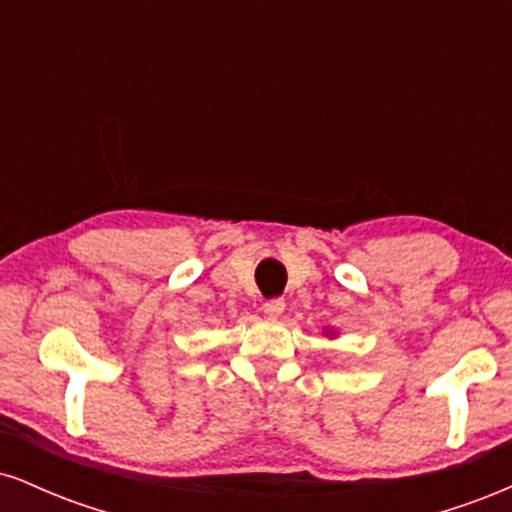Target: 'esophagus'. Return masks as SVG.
<instances>
[{"label": "esophagus", "instance_id": "34e87169", "mask_svg": "<svg viewBox=\"0 0 512 512\" xmlns=\"http://www.w3.org/2000/svg\"><path fill=\"white\" fill-rule=\"evenodd\" d=\"M284 310H286L284 298H269V301L264 303V315L267 317H279Z\"/></svg>", "mask_w": 512, "mask_h": 512}]
</instances>
